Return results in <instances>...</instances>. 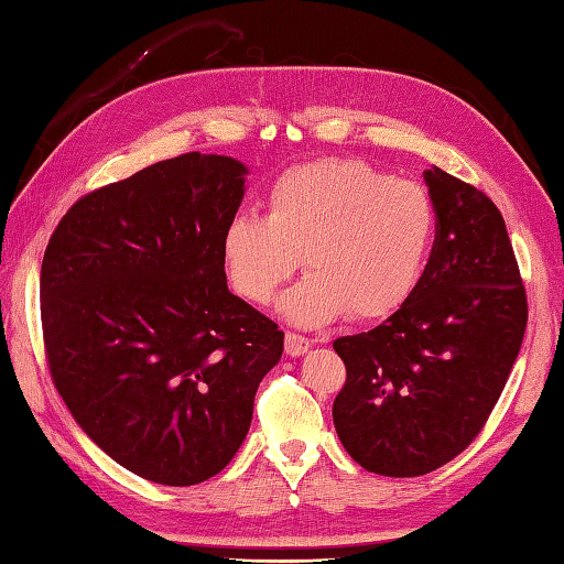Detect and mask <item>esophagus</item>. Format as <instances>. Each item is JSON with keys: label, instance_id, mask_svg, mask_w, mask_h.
<instances>
[{"label": "esophagus", "instance_id": "esophagus-1", "mask_svg": "<svg viewBox=\"0 0 564 564\" xmlns=\"http://www.w3.org/2000/svg\"><path fill=\"white\" fill-rule=\"evenodd\" d=\"M308 348H312V340H308L306 336H302V333L286 330V336H284V350H286V355H292V358H302V355L308 352Z\"/></svg>", "mask_w": 564, "mask_h": 564}]
</instances>
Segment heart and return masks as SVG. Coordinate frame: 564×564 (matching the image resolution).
Returning a JSON list of instances; mask_svg holds the SVG:
<instances>
[{"mask_svg":"<svg viewBox=\"0 0 564 564\" xmlns=\"http://www.w3.org/2000/svg\"><path fill=\"white\" fill-rule=\"evenodd\" d=\"M435 228L429 192L362 160H316L274 180L265 216L238 214L221 238L226 278L252 304L286 294L284 316L321 326L350 312L387 318L409 302L426 265Z\"/></svg>","mask_w":564,"mask_h":564,"instance_id":"heart-1","label":"heart"}]
</instances>
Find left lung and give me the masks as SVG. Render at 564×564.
I'll use <instances>...</instances> for the list:
<instances>
[{"label":"left lung","instance_id":"8db88e82","mask_svg":"<svg viewBox=\"0 0 564 564\" xmlns=\"http://www.w3.org/2000/svg\"><path fill=\"white\" fill-rule=\"evenodd\" d=\"M435 240L409 302L377 328L333 340L346 384L333 423L367 473L419 477L485 429L519 358L528 302L501 212L485 192L423 172Z\"/></svg>","mask_w":564,"mask_h":564}]
</instances>
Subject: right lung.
<instances>
[{
  "instance_id": "obj_1",
  "label": "right lung",
  "mask_w": 564,
  "mask_h": 564,
  "mask_svg": "<svg viewBox=\"0 0 564 564\" xmlns=\"http://www.w3.org/2000/svg\"><path fill=\"white\" fill-rule=\"evenodd\" d=\"M248 170L185 153L77 199L41 265L53 384L129 473L189 487L246 441L284 333L228 292L221 238Z\"/></svg>"
}]
</instances>
